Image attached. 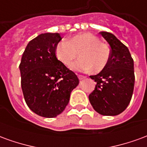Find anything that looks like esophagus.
Returning a JSON list of instances; mask_svg holds the SVG:
<instances>
[{
	"label": "esophagus",
	"instance_id": "obj_1",
	"mask_svg": "<svg viewBox=\"0 0 147 147\" xmlns=\"http://www.w3.org/2000/svg\"><path fill=\"white\" fill-rule=\"evenodd\" d=\"M78 77H79L80 80H83V79H85V78H86V76H82V75H78Z\"/></svg>",
	"mask_w": 147,
	"mask_h": 147
}]
</instances>
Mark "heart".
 Returning a JSON list of instances; mask_svg holds the SVG:
<instances>
[{"label":"heart","instance_id":"1","mask_svg":"<svg viewBox=\"0 0 147 147\" xmlns=\"http://www.w3.org/2000/svg\"><path fill=\"white\" fill-rule=\"evenodd\" d=\"M55 53L58 60L66 66H69L79 53L81 59L71 65V69L79 71H88L93 68L94 71L99 72L106 67L110 58L108 46L100 42L98 37L88 33L61 41L56 46Z\"/></svg>","mask_w":147,"mask_h":147}]
</instances>
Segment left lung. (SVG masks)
I'll use <instances>...</instances> for the list:
<instances>
[{"mask_svg":"<svg viewBox=\"0 0 147 147\" xmlns=\"http://www.w3.org/2000/svg\"><path fill=\"white\" fill-rule=\"evenodd\" d=\"M100 34L110 45V58L103 70L90 76L96 82L89 100L94 109L104 116H117L126 109L135 85L134 61L128 49L113 34Z\"/></svg>","mask_w":147,"mask_h":147,"instance_id":"obj_1","label":"left lung"}]
</instances>
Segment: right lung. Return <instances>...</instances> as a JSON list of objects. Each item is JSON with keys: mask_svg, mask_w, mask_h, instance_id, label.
Returning a JSON list of instances; mask_svg holds the SVG:
<instances>
[{"mask_svg": "<svg viewBox=\"0 0 147 147\" xmlns=\"http://www.w3.org/2000/svg\"><path fill=\"white\" fill-rule=\"evenodd\" d=\"M61 39L58 33L39 34L27 44L20 64L25 102L34 113L47 118L64 110L71 92L80 83L57 58L55 49Z\"/></svg>", "mask_w": 147, "mask_h": 147, "instance_id": "add662e5", "label": "right lung"}]
</instances>
